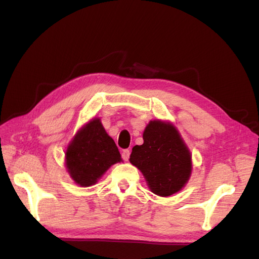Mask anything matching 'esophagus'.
<instances>
[{"label":"esophagus","instance_id":"1","mask_svg":"<svg viewBox=\"0 0 259 259\" xmlns=\"http://www.w3.org/2000/svg\"><path fill=\"white\" fill-rule=\"evenodd\" d=\"M130 154H131V151L128 150V149H125V150L122 151V158L124 161H128L130 159Z\"/></svg>","mask_w":259,"mask_h":259}]
</instances>
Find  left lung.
Listing matches in <instances>:
<instances>
[{
  "mask_svg": "<svg viewBox=\"0 0 259 259\" xmlns=\"http://www.w3.org/2000/svg\"><path fill=\"white\" fill-rule=\"evenodd\" d=\"M144 144L132 149L130 162L144 175L149 189L159 197L179 192L190 179L192 155L173 123L152 120Z\"/></svg>",
  "mask_w": 259,
  "mask_h": 259,
  "instance_id": "obj_1",
  "label": "left lung"
}]
</instances>
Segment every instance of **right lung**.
<instances>
[{
  "label": "right lung",
  "mask_w": 259,
  "mask_h": 259,
  "mask_svg": "<svg viewBox=\"0 0 259 259\" xmlns=\"http://www.w3.org/2000/svg\"><path fill=\"white\" fill-rule=\"evenodd\" d=\"M65 154L67 171L80 187L95 185L110 166L122 161L119 149L99 117H93L76 132Z\"/></svg>",
  "instance_id": "obj_1"
}]
</instances>
